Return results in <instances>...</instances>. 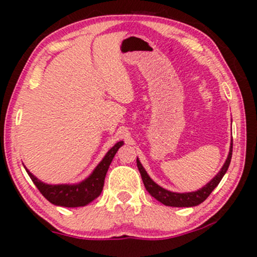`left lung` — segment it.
I'll return each instance as SVG.
<instances>
[{"label": "left lung", "mask_w": 257, "mask_h": 257, "mask_svg": "<svg viewBox=\"0 0 257 257\" xmlns=\"http://www.w3.org/2000/svg\"><path fill=\"white\" fill-rule=\"evenodd\" d=\"M232 149H233V143H231V149H229L228 157H227L225 164H223V167L221 168L219 174H217V175L215 176L209 184H206L204 187L200 188L198 191H196V192L175 193V192H170V191L168 190H164V188H162L161 186H158L156 182L152 181V179L147 175L146 170L144 169L143 166H141L139 159H137V164H138L139 172L141 174V179H143L144 185H145V188L153 198H156L158 202L163 203L164 205H168V206H176V208H180V206H196L200 204V203L204 202V200L209 197V194L213 192L214 188L220 184L221 179L223 178V175L226 174L227 169H228L229 163H231Z\"/></svg>", "instance_id": "8db88e82"}]
</instances>
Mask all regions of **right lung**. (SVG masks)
Instances as JSON below:
<instances>
[{
  "instance_id": "add662e5",
  "label": "right lung",
  "mask_w": 257,
  "mask_h": 257,
  "mask_svg": "<svg viewBox=\"0 0 257 257\" xmlns=\"http://www.w3.org/2000/svg\"><path fill=\"white\" fill-rule=\"evenodd\" d=\"M123 145V141H119L112 149L106 153V156L99 163V166L94 169L91 175L84 181L79 182L77 185H47L41 182L36 176L26 169L29 176H30L32 182L36 185L42 196L47 200L54 205L66 206V208H76V206H84L96 197L100 196L102 187H104V181L106 173H107L108 167H110L112 159H113L116 152Z\"/></svg>"
}]
</instances>
